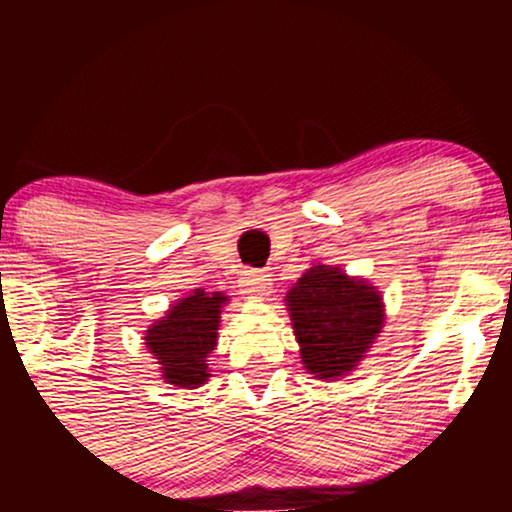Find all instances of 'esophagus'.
Returning <instances> with one entry per match:
<instances>
[{"label": "esophagus", "instance_id": "1", "mask_svg": "<svg viewBox=\"0 0 512 512\" xmlns=\"http://www.w3.org/2000/svg\"><path fill=\"white\" fill-rule=\"evenodd\" d=\"M240 289H243L245 296L260 298L269 293V274L262 272V269H250L240 276Z\"/></svg>", "mask_w": 512, "mask_h": 512}]
</instances>
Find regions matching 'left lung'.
Masks as SVG:
<instances>
[{
    "label": "left lung",
    "mask_w": 512,
    "mask_h": 512,
    "mask_svg": "<svg viewBox=\"0 0 512 512\" xmlns=\"http://www.w3.org/2000/svg\"><path fill=\"white\" fill-rule=\"evenodd\" d=\"M305 368L317 378L354 370L383 327V301L337 267H310L286 296Z\"/></svg>",
    "instance_id": "1"
}]
</instances>
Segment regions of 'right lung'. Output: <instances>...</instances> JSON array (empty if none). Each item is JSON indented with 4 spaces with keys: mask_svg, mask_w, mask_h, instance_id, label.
<instances>
[{
    "mask_svg": "<svg viewBox=\"0 0 512 512\" xmlns=\"http://www.w3.org/2000/svg\"><path fill=\"white\" fill-rule=\"evenodd\" d=\"M223 293L195 291L168 310L163 320L146 332V346L161 363V373L170 385L197 387L209 378L207 356L216 346Z\"/></svg>",
    "mask_w": 512,
    "mask_h": 512,
    "instance_id": "add662e5",
    "label": "right lung"
}]
</instances>
